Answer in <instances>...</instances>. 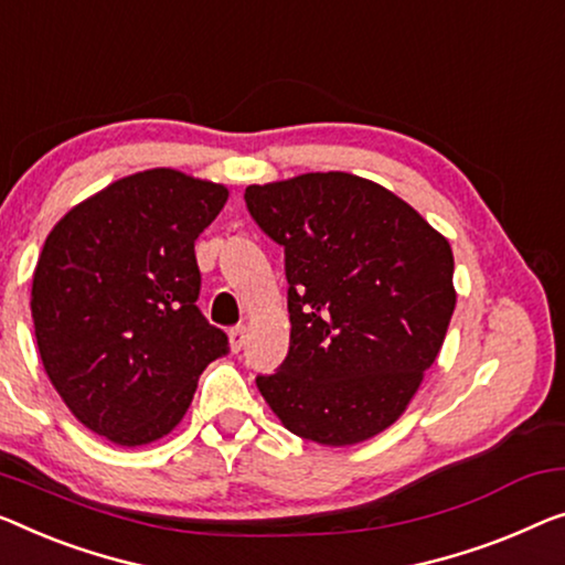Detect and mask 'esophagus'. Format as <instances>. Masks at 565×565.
<instances>
[{
    "instance_id": "34e87169",
    "label": "esophagus",
    "mask_w": 565,
    "mask_h": 565,
    "mask_svg": "<svg viewBox=\"0 0 565 565\" xmlns=\"http://www.w3.org/2000/svg\"><path fill=\"white\" fill-rule=\"evenodd\" d=\"M228 337H231V348H233V352H238L243 344H246V327L243 324H238V327H233V330L228 332Z\"/></svg>"
}]
</instances>
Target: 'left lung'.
<instances>
[{
	"instance_id": "left-lung-1",
	"label": "left lung",
	"mask_w": 565,
	"mask_h": 565,
	"mask_svg": "<svg viewBox=\"0 0 565 565\" xmlns=\"http://www.w3.org/2000/svg\"><path fill=\"white\" fill-rule=\"evenodd\" d=\"M284 246L289 355L256 385L291 434L348 446L401 418L439 355L457 291L449 241L408 202L348 172L248 184Z\"/></svg>"
}]
</instances>
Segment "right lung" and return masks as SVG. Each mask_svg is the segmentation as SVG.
I'll list each match as a JSON object with an SVG mask.
<instances>
[{
    "label": "right lung",
    "mask_w": 565,
    "mask_h": 565,
    "mask_svg": "<svg viewBox=\"0 0 565 565\" xmlns=\"http://www.w3.org/2000/svg\"><path fill=\"white\" fill-rule=\"evenodd\" d=\"M228 188L147 170L83 200L50 231L32 276L45 373L73 416L119 446L180 424L228 334L198 309V235Z\"/></svg>",
    "instance_id": "add662e5"
}]
</instances>
